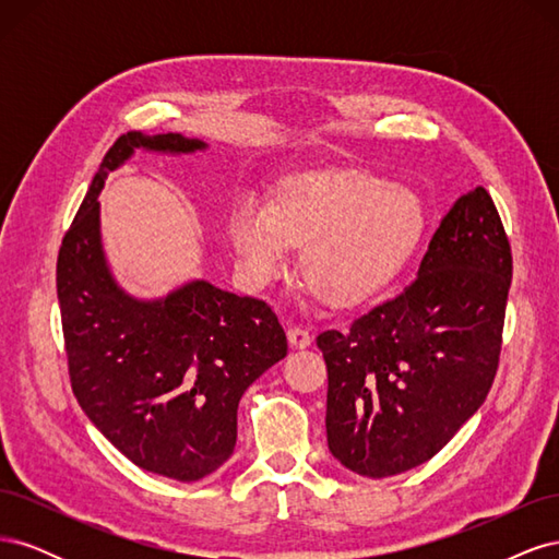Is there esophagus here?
Returning a JSON list of instances; mask_svg holds the SVG:
<instances>
[{
  "label": "esophagus",
  "instance_id": "1",
  "mask_svg": "<svg viewBox=\"0 0 559 559\" xmlns=\"http://www.w3.org/2000/svg\"><path fill=\"white\" fill-rule=\"evenodd\" d=\"M286 337H289V345H292L294 349H306V347H310V343H312V335H310L306 329H298V326L286 331Z\"/></svg>",
  "mask_w": 559,
  "mask_h": 559
}]
</instances>
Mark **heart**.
Returning <instances> with one entry per match:
<instances>
[{"mask_svg":"<svg viewBox=\"0 0 559 559\" xmlns=\"http://www.w3.org/2000/svg\"><path fill=\"white\" fill-rule=\"evenodd\" d=\"M427 228L421 200L401 183L364 173H302L284 179L273 205L245 198L226 218L235 265L251 289L289 267L302 247L300 273L335 310L373 300L413 259Z\"/></svg>","mask_w":559,"mask_h":559,"instance_id":"b5f03b06","label":"heart"}]
</instances>
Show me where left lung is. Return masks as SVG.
<instances>
[{"label": "left lung", "mask_w": 559, "mask_h": 559, "mask_svg": "<svg viewBox=\"0 0 559 559\" xmlns=\"http://www.w3.org/2000/svg\"><path fill=\"white\" fill-rule=\"evenodd\" d=\"M511 277L499 212L476 186L443 216L415 282L347 333H319L337 462L386 478L448 445L492 386Z\"/></svg>", "instance_id": "obj_1"}]
</instances>
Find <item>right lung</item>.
Listing matches in <instances>:
<instances>
[{
    "label": "right lung",
    "instance_id": "1",
    "mask_svg": "<svg viewBox=\"0 0 559 559\" xmlns=\"http://www.w3.org/2000/svg\"><path fill=\"white\" fill-rule=\"evenodd\" d=\"M138 148L186 156L207 144L130 130L107 151L58 253L64 349L74 396L107 441L144 471L193 483L233 454L240 399L286 357V335L263 300L207 280L151 300L116 282L97 195Z\"/></svg>",
    "mask_w": 559,
    "mask_h": 559
}]
</instances>
